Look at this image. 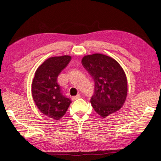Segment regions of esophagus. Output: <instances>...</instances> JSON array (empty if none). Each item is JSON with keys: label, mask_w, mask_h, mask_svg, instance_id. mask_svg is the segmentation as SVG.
I'll list each match as a JSON object with an SVG mask.
<instances>
[{"label": "esophagus", "mask_w": 161, "mask_h": 161, "mask_svg": "<svg viewBox=\"0 0 161 161\" xmlns=\"http://www.w3.org/2000/svg\"><path fill=\"white\" fill-rule=\"evenodd\" d=\"M81 98V95L80 94H77V96H73L72 100H76V99H78V98Z\"/></svg>", "instance_id": "1"}]
</instances>
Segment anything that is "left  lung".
<instances>
[{
	"label": "left lung",
	"mask_w": 161,
	"mask_h": 161,
	"mask_svg": "<svg viewBox=\"0 0 161 161\" xmlns=\"http://www.w3.org/2000/svg\"><path fill=\"white\" fill-rule=\"evenodd\" d=\"M81 63L94 80L90 102L96 112L106 118L120 109L127 98V81L119 64L100 53L85 55Z\"/></svg>",
	"instance_id": "left-lung-1"
}]
</instances>
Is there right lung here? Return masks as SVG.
I'll return each instance as SVG.
<instances>
[{
  "mask_svg": "<svg viewBox=\"0 0 161 161\" xmlns=\"http://www.w3.org/2000/svg\"><path fill=\"white\" fill-rule=\"evenodd\" d=\"M71 60L69 55L51 57L44 61L35 72L31 94L35 104L43 114L58 120L65 115L72 103L61 92L57 78Z\"/></svg>",
  "mask_w": 161,
  "mask_h": 161,
  "instance_id": "1",
  "label": "right lung"
}]
</instances>
